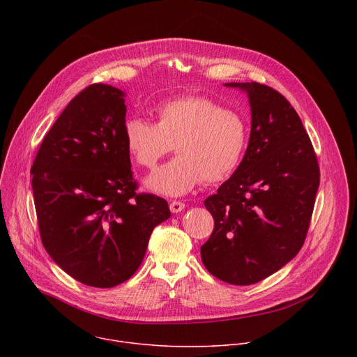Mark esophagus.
Listing matches in <instances>:
<instances>
[{"instance_id":"obj_1","label":"esophagus","mask_w":357,"mask_h":357,"mask_svg":"<svg viewBox=\"0 0 357 357\" xmlns=\"http://www.w3.org/2000/svg\"><path fill=\"white\" fill-rule=\"evenodd\" d=\"M169 209H171L172 213H179V212H182L185 209V203H182L179 200H172L169 203Z\"/></svg>"}]
</instances>
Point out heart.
Wrapping results in <instances>:
<instances>
[{
  "instance_id": "heart-1",
  "label": "heart",
  "mask_w": 357,
  "mask_h": 357,
  "mask_svg": "<svg viewBox=\"0 0 357 357\" xmlns=\"http://www.w3.org/2000/svg\"><path fill=\"white\" fill-rule=\"evenodd\" d=\"M157 124L132 117L124 124L131 158L142 168H155L168 152L175 157L146 181V188L167 196H182L197 183H219L240 165L248 142L245 120L208 97L169 101L157 112Z\"/></svg>"
}]
</instances>
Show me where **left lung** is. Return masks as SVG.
I'll return each instance as SVG.
<instances>
[{"instance_id": "1", "label": "left lung", "mask_w": 357, "mask_h": 357, "mask_svg": "<svg viewBox=\"0 0 357 357\" xmlns=\"http://www.w3.org/2000/svg\"><path fill=\"white\" fill-rule=\"evenodd\" d=\"M225 86L247 93L251 131L238 168L205 200L215 227L200 254L216 278L250 285L282 268L301 250L319 165L299 116L281 93L256 82Z\"/></svg>"}]
</instances>
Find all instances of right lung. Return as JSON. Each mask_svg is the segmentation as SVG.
<instances>
[{
    "label": "right lung",
    "instance_id": "right-lung-1",
    "mask_svg": "<svg viewBox=\"0 0 357 357\" xmlns=\"http://www.w3.org/2000/svg\"><path fill=\"white\" fill-rule=\"evenodd\" d=\"M124 91H80L45 135L32 192L43 247L79 282L112 288L141 266L149 236L171 216L165 199L137 193L124 139Z\"/></svg>",
    "mask_w": 357,
    "mask_h": 357
}]
</instances>
